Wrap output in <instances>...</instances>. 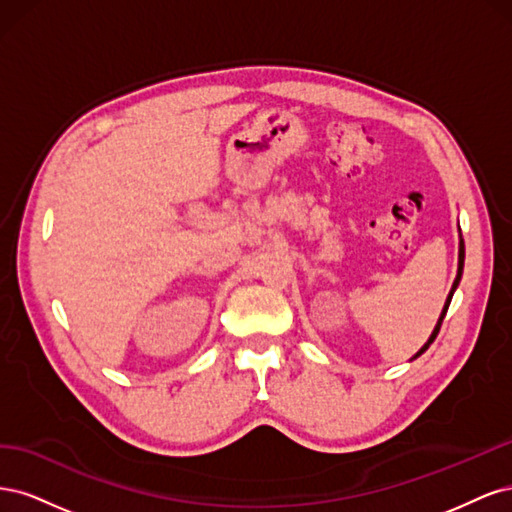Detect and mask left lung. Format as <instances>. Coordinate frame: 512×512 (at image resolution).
<instances>
[{"label":"left lung","instance_id":"left-lung-1","mask_svg":"<svg viewBox=\"0 0 512 512\" xmlns=\"http://www.w3.org/2000/svg\"><path fill=\"white\" fill-rule=\"evenodd\" d=\"M463 258H466V247H463V239H461V235H459V265H457V277H455V282H453V288H451V292H448V297H446V303H444V307H442V314H440V318H438V324L436 327H433V331H431V335H429V339L425 342V346L418 350L410 361H414V359H418V356H421L431 344H433V339L438 337V333H440V327H442V320H444V316H446V312H448V305H451V299H453V294H455V290H457V286H459V282H461V275H463Z\"/></svg>","mask_w":512,"mask_h":512}]
</instances>
